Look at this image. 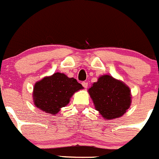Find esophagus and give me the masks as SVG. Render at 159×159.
Wrapping results in <instances>:
<instances>
[{"instance_id": "34e87169", "label": "esophagus", "mask_w": 159, "mask_h": 159, "mask_svg": "<svg viewBox=\"0 0 159 159\" xmlns=\"http://www.w3.org/2000/svg\"><path fill=\"white\" fill-rule=\"evenodd\" d=\"M81 84H82V86L84 87V89H86L87 87H88V82H86V81H83V82L81 83Z\"/></svg>"}]
</instances>
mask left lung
<instances>
[{
    "mask_svg": "<svg viewBox=\"0 0 159 159\" xmlns=\"http://www.w3.org/2000/svg\"><path fill=\"white\" fill-rule=\"evenodd\" d=\"M95 107L106 119L121 117L131 104L128 86L110 75H103L89 89Z\"/></svg>",
    "mask_w": 159,
    "mask_h": 159,
    "instance_id": "8db88e82",
    "label": "left lung"
}]
</instances>
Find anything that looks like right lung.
I'll use <instances>...</instances> for the list:
<instances>
[{
    "label": "right lung",
    "mask_w": 159,
    "mask_h": 159,
    "mask_svg": "<svg viewBox=\"0 0 159 159\" xmlns=\"http://www.w3.org/2000/svg\"><path fill=\"white\" fill-rule=\"evenodd\" d=\"M81 89L82 85L74 78L56 73L35 84L33 96L34 104L46 113L56 115L60 108L68 104L73 94Z\"/></svg>",
    "instance_id": "1"
}]
</instances>
